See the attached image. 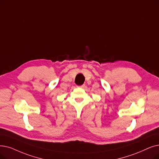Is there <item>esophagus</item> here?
Here are the masks:
<instances>
[{
	"mask_svg": "<svg viewBox=\"0 0 159 159\" xmlns=\"http://www.w3.org/2000/svg\"><path fill=\"white\" fill-rule=\"evenodd\" d=\"M79 87H80V88H84L85 87V84H82V85H81V86H79Z\"/></svg>",
	"mask_w": 159,
	"mask_h": 159,
	"instance_id": "34e87169",
	"label": "esophagus"
}]
</instances>
